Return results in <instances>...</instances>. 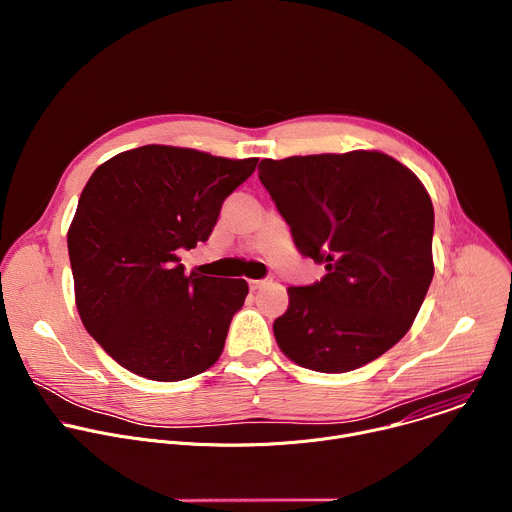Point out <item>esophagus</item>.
Segmentation results:
<instances>
[{
  "label": "esophagus",
  "mask_w": 512,
  "mask_h": 512,
  "mask_svg": "<svg viewBox=\"0 0 512 512\" xmlns=\"http://www.w3.org/2000/svg\"><path fill=\"white\" fill-rule=\"evenodd\" d=\"M269 281H271V279H253V281H249V285H251V289H261V287H265Z\"/></svg>",
  "instance_id": "34e87169"
}]
</instances>
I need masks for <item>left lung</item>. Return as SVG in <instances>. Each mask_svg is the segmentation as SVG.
Segmentation results:
<instances>
[{
  "mask_svg": "<svg viewBox=\"0 0 512 512\" xmlns=\"http://www.w3.org/2000/svg\"><path fill=\"white\" fill-rule=\"evenodd\" d=\"M259 180L304 257L326 275L289 287L273 322L281 352L318 373H348L411 328L433 277V204L381 152L261 160Z\"/></svg>",
  "mask_w": 512,
  "mask_h": 512,
  "instance_id": "1",
  "label": "left lung"
}]
</instances>
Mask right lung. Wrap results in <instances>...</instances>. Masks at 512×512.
<instances>
[{"label":"right lung","instance_id":"obj_1","mask_svg":"<svg viewBox=\"0 0 512 512\" xmlns=\"http://www.w3.org/2000/svg\"><path fill=\"white\" fill-rule=\"evenodd\" d=\"M257 162L143 145L89 178L68 229L77 308L123 369L174 383L221 356L249 285L186 275L178 253L208 241L225 198Z\"/></svg>","mask_w":512,"mask_h":512}]
</instances>
